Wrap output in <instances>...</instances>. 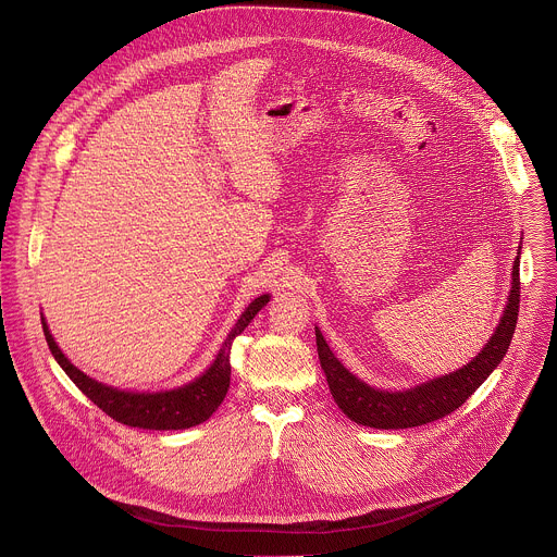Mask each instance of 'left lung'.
I'll use <instances>...</instances> for the list:
<instances>
[{"label": "left lung", "mask_w": 557, "mask_h": 557, "mask_svg": "<svg viewBox=\"0 0 557 557\" xmlns=\"http://www.w3.org/2000/svg\"><path fill=\"white\" fill-rule=\"evenodd\" d=\"M518 306H520V247L511 267V288L507 295V304L485 347L470 362L455 369V372L435 376L431 381H424L416 387L400 389V392L379 389L354 376L349 369L332 354L321 330L314 327L321 369L336 407L351 422L360 426L385 429V431L422 426L453 413L487 381V376L500 364L516 330Z\"/></svg>", "instance_id": "obj_1"}]
</instances>
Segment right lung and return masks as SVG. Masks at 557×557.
Listing matches in <instances>:
<instances>
[{
	"label": "right lung",
	"instance_id": "right-lung-1",
	"mask_svg": "<svg viewBox=\"0 0 557 557\" xmlns=\"http://www.w3.org/2000/svg\"><path fill=\"white\" fill-rule=\"evenodd\" d=\"M269 301H271V295L264 293L243 310V314L230 330L227 338L223 341L216 358L203 374H199L195 381L185 383L181 387L159 389V392L117 389L87 376L63 354V349L59 347V343L54 341L48 327L46 317H41V323H44V334L54 360L63 367V372L70 376V381L109 418L135 429L183 431L210 420L212 413L225 400L230 389V379H232V362H230L232 343L240 332H245V327Z\"/></svg>",
	"mask_w": 557,
	"mask_h": 557
}]
</instances>
